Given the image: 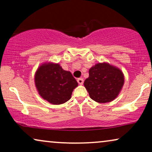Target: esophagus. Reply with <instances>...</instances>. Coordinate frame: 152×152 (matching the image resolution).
Returning <instances> with one entry per match:
<instances>
[{
    "label": "esophagus",
    "mask_w": 152,
    "mask_h": 152,
    "mask_svg": "<svg viewBox=\"0 0 152 152\" xmlns=\"http://www.w3.org/2000/svg\"><path fill=\"white\" fill-rule=\"evenodd\" d=\"M77 82L80 85H82L84 83V79L83 78H78L77 79Z\"/></svg>",
    "instance_id": "1"
}]
</instances>
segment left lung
Instances as JSON below:
<instances>
[{
  "mask_svg": "<svg viewBox=\"0 0 152 152\" xmlns=\"http://www.w3.org/2000/svg\"><path fill=\"white\" fill-rule=\"evenodd\" d=\"M124 82V75L119 68L108 63H99L89 69V77L84 85L91 99L107 103L118 97Z\"/></svg>",
  "mask_w": 152,
  "mask_h": 152,
  "instance_id": "obj_1",
  "label": "left lung"
}]
</instances>
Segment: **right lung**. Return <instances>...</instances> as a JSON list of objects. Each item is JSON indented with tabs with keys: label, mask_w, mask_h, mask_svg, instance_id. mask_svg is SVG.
I'll list each match as a JSON object with an SVG mask.
<instances>
[{
	"label": "right lung",
	"mask_w": 152,
	"mask_h": 152,
	"mask_svg": "<svg viewBox=\"0 0 152 152\" xmlns=\"http://www.w3.org/2000/svg\"><path fill=\"white\" fill-rule=\"evenodd\" d=\"M34 82L41 97L53 104H61L69 100L78 86L71 72L62 69L59 64L51 62L39 66Z\"/></svg>",
	"instance_id": "right-lung-1"
}]
</instances>
